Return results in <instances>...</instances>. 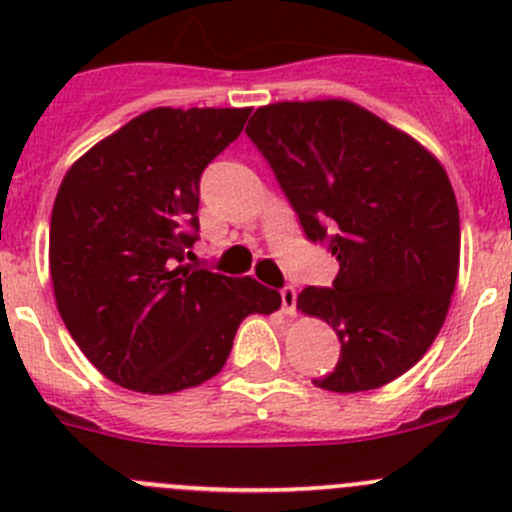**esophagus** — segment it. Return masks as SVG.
Here are the masks:
<instances>
[{
    "label": "esophagus",
    "instance_id": "1",
    "mask_svg": "<svg viewBox=\"0 0 512 512\" xmlns=\"http://www.w3.org/2000/svg\"><path fill=\"white\" fill-rule=\"evenodd\" d=\"M280 297H282V309H285L287 314H292L294 309H297V289H294V285H285L280 289Z\"/></svg>",
    "mask_w": 512,
    "mask_h": 512
}]
</instances>
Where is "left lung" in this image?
<instances>
[{
  "mask_svg": "<svg viewBox=\"0 0 512 512\" xmlns=\"http://www.w3.org/2000/svg\"><path fill=\"white\" fill-rule=\"evenodd\" d=\"M245 133L307 240L339 262L332 285L297 297L342 342L314 386L354 394L399 379L441 332L456 289L461 220L446 170L411 136L337 98L262 106Z\"/></svg>",
  "mask_w": 512,
  "mask_h": 512,
  "instance_id": "8db88e82",
  "label": "left lung"
}]
</instances>
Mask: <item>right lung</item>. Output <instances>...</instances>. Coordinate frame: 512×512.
<instances>
[{
    "label": "right lung",
    "mask_w": 512,
    "mask_h": 512,
    "mask_svg": "<svg viewBox=\"0 0 512 512\" xmlns=\"http://www.w3.org/2000/svg\"><path fill=\"white\" fill-rule=\"evenodd\" d=\"M250 108H153L71 165L51 210L56 307L86 359L141 394L213 379L250 314L280 309L252 277L183 265L198 240L200 175Z\"/></svg>",
    "instance_id": "add662e5"
}]
</instances>
